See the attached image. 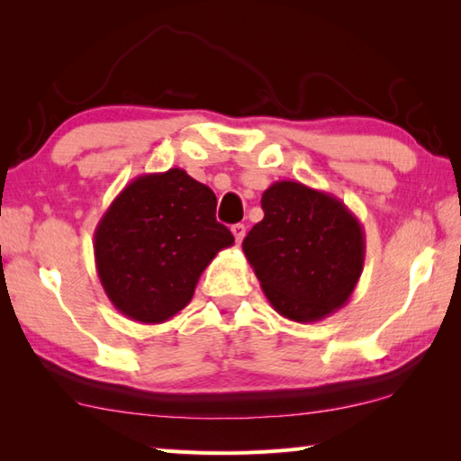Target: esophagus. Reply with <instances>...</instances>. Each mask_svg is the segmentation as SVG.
<instances>
[{"label":"esophagus","mask_w":461,"mask_h":461,"mask_svg":"<svg viewBox=\"0 0 461 461\" xmlns=\"http://www.w3.org/2000/svg\"><path fill=\"white\" fill-rule=\"evenodd\" d=\"M231 233H233V238H236V244H241V240H244V236H246V225L244 223L231 225Z\"/></svg>","instance_id":"esophagus-1"}]
</instances>
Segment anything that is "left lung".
Here are the masks:
<instances>
[{
	"label": "left lung",
	"instance_id": "left-lung-1",
	"mask_svg": "<svg viewBox=\"0 0 461 461\" xmlns=\"http://www.w3.org/2000/svg\"><path fill=\"white\" fill-rule=\"evenodd\" d=\"M264 220L241 244L272 309L296 323H315L341 309L366 258L362 223L346 203L299 181L262 193Z\"/></svg>",
	"mask_w": 461,
	"mask_h": 461
}]
</instances>
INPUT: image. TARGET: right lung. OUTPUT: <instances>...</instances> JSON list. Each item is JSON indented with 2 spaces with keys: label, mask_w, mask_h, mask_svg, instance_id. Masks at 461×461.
Segmentation results:
<instances>
[{
  "label": "right lung",
  "mask_w": 461,
  "mask_h": 461,
  "mask_svg": "<svg viewBox=\"0 0 461 461\" xmlns=\"http://www.w3.org/2000/svg\"><path fill=\"white\" fill-rule=\"evenodd\" d=\"M215 205V193L183 168L123 186L93 236L101 286L122 315L156 325L189 305L203 270L233 246Z\"/></svg>",
  "instance_id": "right-lung-1"
}]
</instances>
